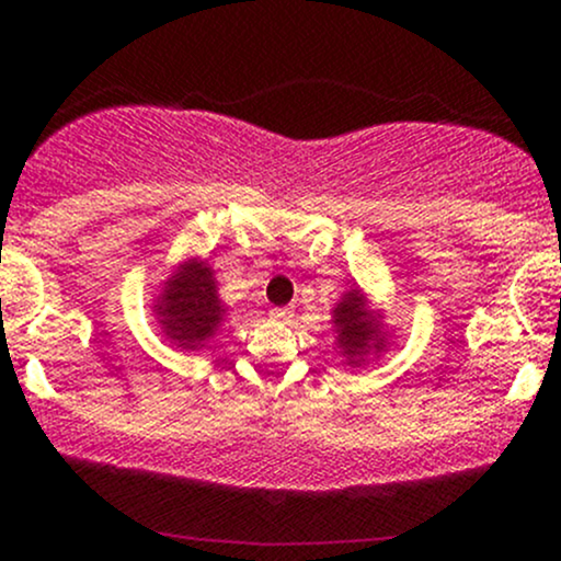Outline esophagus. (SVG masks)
<instances>
[{
  "label": "esophagus",
  "mask_w": 561,
  "mask_h": 561,
  "mask_svg": "<svg viewBox=\"0 0 561 561\" xmlns=\"http://www.w3.org/2000/svg\"><path fill=\"white\" fill-rule=\"evenodd\" d=\"M293 317L290 309H271V320H279V322H287Z\"/></svg>",
  "instance_id": "1"
}]
</instances>
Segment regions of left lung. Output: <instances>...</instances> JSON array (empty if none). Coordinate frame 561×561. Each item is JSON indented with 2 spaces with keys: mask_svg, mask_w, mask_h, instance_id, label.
<instances>
[{
  "mask_svg": "<svg viewBox=\"0 0 561 561\" xmlns=\"http://www.w3.org/2000/svg\"><path fill=\"white\" fill-rule=\"evenodd\" d=\"M333 325L339 333V347L347 353L350 364H358L355 358H360L369 347H382V331L366 309V298L360 296V290L344 293V298L333 309Z\"/></svg>",
  "mask_w": 561,
  "mask_h": 561,
  "instance_id": "left-lung-1",
  "label": "left lung"
}]
</instances>
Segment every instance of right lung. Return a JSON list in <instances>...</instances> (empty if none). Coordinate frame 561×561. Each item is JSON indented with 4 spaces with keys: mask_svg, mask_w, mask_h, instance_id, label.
<instances>
[{
    "mask_svg": "<svg viewBox=\"0 0 561 561\" xmlns=\"http://www.w3.org/2000/svg\"><path fill=\"white\" fill-rule=\"evenodd\" d=\"M154 312L160 314L165 336L179 342V347L195 350L208 342L225 314L211 268L197 260L181 265L179 274L165 282V293L157 301Z\"/></svg>",
    "mask_w": 561,
    "mask_h": 561,
    "instance_id": "right-lung-1",
    "label": "right lung"
}]
</instances>
